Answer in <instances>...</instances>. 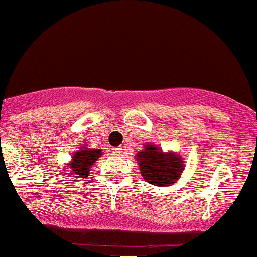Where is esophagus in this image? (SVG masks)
Segmentation results:
<instances>
[{
	"mask_svg": "<svg viewBox=\"0 0 257 257\" xmlns=\"http://www.w3.org/2000/svg\"><path fill=\"white\" fill-rule=\"evenodd\" d=\"M113 152L116 156H122L123 155V149L122 147H116V149H113Z\"/></svg>",
	"mask_w": 257,
	"mask_h": 257,
	"instance_id": "1",
	"label": "esophagus"
}]
</instances>
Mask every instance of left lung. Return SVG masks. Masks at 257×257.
Wrapping results in <instances>:
<instances>
[{
  "instance_id": "8db88e82",
  "label": "left lung",
  "mask_w": 257,
  "mask_h": 257,
  "mask_svg": "<svg viewBox=\"0 0 257 257\" xmlns=\"http://www.w3.org/2000/svg\"><path fill=\"white\" fill-rule=\"evenodd\" d=\"M145 150L137 155L141 176L149 184L166 187L179 180L185 162L175 152H163L156 145L146 144Z\"/></svg>"
}]
</instances>
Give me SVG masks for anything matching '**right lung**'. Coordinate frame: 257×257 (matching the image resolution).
<instances>
[{"label": "right lung", "mask_w": 257, "mask_h": 257, "mask_svg": "<svg viewBox=\"0 0 257 257\" xmlns=\"http://www.w3.org/2000/svg\"><path fill=\"white\" fill-rule=\"evenodd\" d=\"M102 151L100 149H81L73 153L69 168H65V174H69L70 178H87L89 175L90 167L95 163L99 157H101Z\"/></svg>", "instance_id": "right-lung-1"}]
</instances>
